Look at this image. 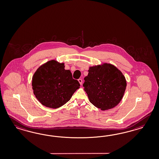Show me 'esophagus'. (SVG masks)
I'll use <instances>...</instances> for the list:
<instances>
[{"mask_svg": "<svg viewBox=\"0 0 159 159\" xmlns=\"http://www.w3.org/2000/svg\"><path fill=\"white\" fill-rule=\"evenodd\" d=\"M78 81L79 82V83L80 84V85L82 84V80H81V79H78Z\"/></svg>", "mask_w": 159, "mask_h": 159, "instance_id": "esophagus-1", "label": "esophagus"}]
</instances>
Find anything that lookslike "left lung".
<instances>
[{
	"label": "left lung",
	"mask_w": 159,
	"mask_h": 159,
	"mask_svg": "<svg viewBox=\"0 0 159 159\" xmlns=\"http://www.w3.org/2000/svg\"><path fill=\"white\" fill-rule=\"evenodd\" d=\"M84 80V89L89 102L101 110H109L118 105L126 88L124 75L109 63L90 66Z\"/></svg>",
	"instance_id": "obj_1"
}]
</instances>
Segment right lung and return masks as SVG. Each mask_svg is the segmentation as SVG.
I'll list each match as a JSON object with an SVG mask.
<instances>
[{
    "mask_svg": "<svg viewBox=\"0 0 159 159\" xmlns=\"http://www.w3.org/2000/svg\"><path fill=\"white\" fill-rule=\"evenodd\" d=\"M64 63L52 60L40 66L32 78V89L37 100L47 107L57 108L70 101L80 88Z\"/></svg>",
    "mask_w": 159,
    "mask_h": 159,
    "instance_id": "right-lung-1",
    "label": "right lung"
}]
</instances>
